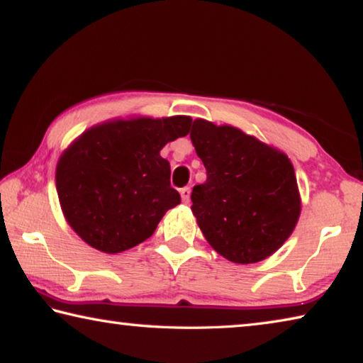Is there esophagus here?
Segmentation results:
<instances>
[{
  "label": "esophagus",
  "instance_id": "1",
  "mask_svg": "<svg viewBox=\"0 0 363 363\" xmlns=\"http://www.w3.org/2000/svg\"><path fill=\"white\" fill-rule=\"evenodd\" d=\"M181 199H182L184 203H189V201H190V189L189 187L181 189Z\"/></svg>",
  "mask_w": 363,
  "mask_h": 363
}]
</instances>
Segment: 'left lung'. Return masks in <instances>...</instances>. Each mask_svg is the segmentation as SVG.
I'll return each instance as SVG.
<instances>
[{"instance_id":"1","label":"left lung","mask_w":363,"mask_h":363,"mask_svg":"<svg viewBox=\"0 0 363 363\" xmlns=\"http://www.w3.org/2000/svg\"><path fill=\"white\" fill-rule=\"evenodd\" d=\"M190 139L206 168L192 213L206 242L235 264L272 256L298 224L301 196L286 153L235 126L196 118Z\"/></svg>"}]
</instances>
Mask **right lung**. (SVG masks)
<instances>
[{
    "label": "right lung",
    "mask_w": 363,
    "mask_h": 363,
    "mask_svg": "<svg viewBox=\"0 0 363 363\" xmlns=\"http://www.w3.org/2000/svg\"><path fill=\"white\" fill-rule=\"evenodd\" d=\"M192 118L134 116L86 130L56 168L67 223L89 247L115 255L147 240L164 213L181 203L160 150L190 131Z\"/></svg>",
    "instance_id": "1"
}]
</instances>
